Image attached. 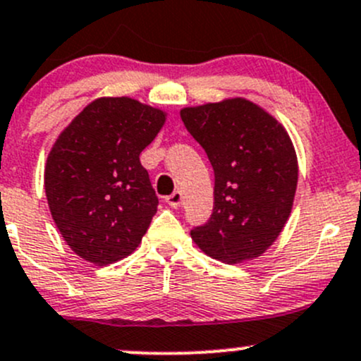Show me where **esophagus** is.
Instances as JSON below:
<instances>
[{
	"mask_svg": "<svg viewBox=\"0 0 361 361\" xmlns=\"http://www.w3.org/2000/svg\"><path fill=\"white\" fill-rule=\"evenodd\" d=\"M166 202H168L171 207H174V209H178V207L183 204V192L174 190L169 197H166Z\"/></svg>",
	"mask_w": 361,
	"mask_h": 361,
	"instance_id": "1",
	"label": "esophagus"
}]
</instances>
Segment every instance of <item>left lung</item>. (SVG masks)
<instances>
[{
    "mask_svg": "<svg viewBox=\"0 0 361 361\" xmlns=\"http://www.w3.org/2000/svg\"><path fill=\"white\" fill-rule=\"evenodd\" d=\"M180 116L214 169L212 214L190 231L192 240L228 264L261 256L294 204L298 155L289 133L245 98L185 107Z\"/></svg>",
    "mask_w": 361,
    "mask_h": 361,
    "instance_id": "left-lung-1",
    "label": "left lung"
}]
</instances>
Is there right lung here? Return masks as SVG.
I'll list each match as a JSON object with an SVG mask.
<instances>
[{
    "instance_id": "add662e5",
    "label": "right lung",
    "mask_w": 361,
    "mask_h": 361,
    "mask_svg": "<svg viewBox=\"0 0 361 361\" xmlns=\"http://www.w3.org/2000/svg\"><path fill=\"white\" fill-rule=\"evenodd\" d=\"M166 112L130 97H102L59 135L44 166L56 228L82 259L105 267L140 245L159 199L140 162Z\"/></svg>"
}]
</instances>
